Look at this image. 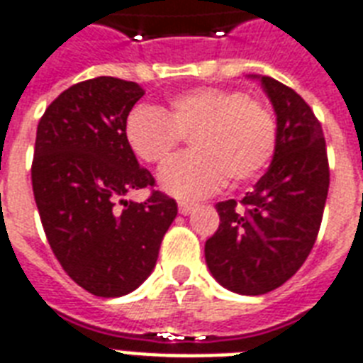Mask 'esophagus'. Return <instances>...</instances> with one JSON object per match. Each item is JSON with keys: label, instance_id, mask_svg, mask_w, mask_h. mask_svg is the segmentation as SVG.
Here are the masks:
<instances>
[{"label": "esophagus", "instance_id": "34e87169", "mask_svg": "<svg viewBox=\"0 0 363 363\" xmlns=\"http://www.w3.org/2000/svg\"><path fill=\"white\" fill-rule=\"evenodd\" d=\"M194 211V203H188V201H179V213L181 215H190Z\"/></svg>", "mask_w": 363, "mask_h": 363}]
</instances>
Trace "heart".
<instances>
[{
  "instance_id": "heart-1",
  "label": "heart",
  "mask_w": 363,
  "mask_h": 363,
  "mask_svg": "<svg viewBox=\"0 0 363 363\" xmlns=\"http://www.w3.org/2000/svg\"><path fill=\"white\" fill-rule=\"evenodd\" d=\"M137 158L162 165L182 135H192V152L173 160L160 173V186L177 198H203L226 182L254 179L275 152L277 125L262 101L232 88L203 86L169 99L167 113L137 105L124 125Z\"/></svg>"
}]
</instances>
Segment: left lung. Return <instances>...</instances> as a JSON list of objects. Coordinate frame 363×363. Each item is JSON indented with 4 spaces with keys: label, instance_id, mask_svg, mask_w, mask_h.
Wrapping results in <instances>:
<instances>
[{
    "label": "left lung",
    "instance_id": "left-lung-1",
    "mask_svg": "<svg viewBox=\"0 0 363 363\" xmlns=\"http://www.w3.org/2000/svg\"><path fill=\"white\" fill-rule=\"evenodd\" d=\"M256 79L277 116L273 160L252 192L216 203L220 226L205 242L216 282L242 296L275 290L303 265L320 230L330 188L326 141L315 113L292 88Z\"/></svg>",
    "mask_w": 363,
    "mask_h": 363
}]
</instances>
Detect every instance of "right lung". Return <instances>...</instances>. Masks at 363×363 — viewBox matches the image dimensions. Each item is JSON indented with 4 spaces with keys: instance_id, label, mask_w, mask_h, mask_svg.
<instances>
[{
    "instance_id": "1",
    "label": "right lung",
    "mask_w": 363,
    "mask_h": 363,
    "mask_svg": "<svg viewBox=\"0 0 363 363\" xmlns=\"http://www.w3.org/2000/svg\"><path fill=\"white\" fill-rule=\"evenodd\" d=\"M143 94L137 82L90 79L60 94L37 125L31 184L48 245L65 273L99 298L147 281L177 216L175 199L156 190L143 203L124 199L154 186L124 135Z\"/></svg>"
}]
</instances>
